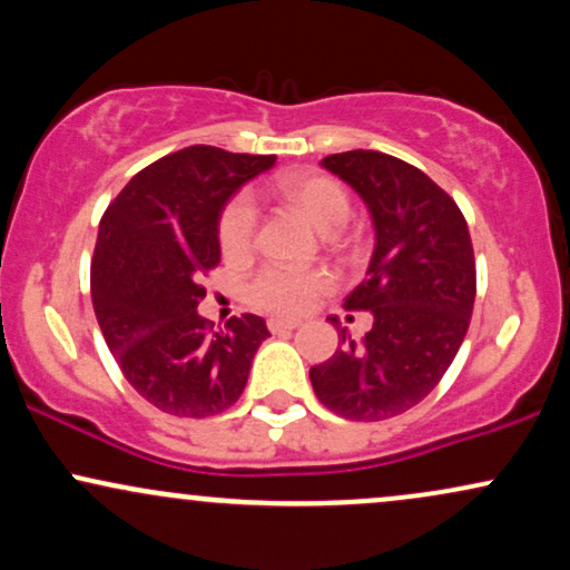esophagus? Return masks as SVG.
Instances as JSON below:
<instances>
[{
  "mask_svg": "<svg viewBox=\"0 0 570 570\" xmlns=\"http://www.w3.org/2000/svg\"><path fill=\"white\" fill-rule=\"evenodd\" d=\"M297 326H299V322H292V318H271V322H267V330H271L273 335L292 332V330H297Z\"/></svg>",
  "mask_w": 570,
  "mask_h": 570,
  "instance_id": "1",
  "label": "esophagus"
}]
</instances>
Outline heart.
Returning a JSON list of instances; mask_svg holds the SVG:
<instances>
[{
    "mask_svg": "<svg viewBox=\"0 0 570 570\" xmlns=\"http://www.w3.org/2000/svg\"><path fill=\"white\" fill-rule=\"evenodd\" d=\"M271 193L286 206L299 212L316 230L332 233L343 227L351 217V195L337 179L313 171H289L273 181ZM219 248L227 259H244L252 254L257 238V208L248 195L235 198L222 208L217 222ZM332 286V273L324 267H294L267 265L246 286V299L254 307L276 316H297L307 311L318 294Z\"/></svg>",
    "mask_w": 570,
    "mask_h": 570,
    "instance_id": "1",
    "label": "heart"
}]
</instances>
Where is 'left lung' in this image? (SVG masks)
<instances>
[{
	"instance_id": "8db88e82",
	"label": "left lung",
	"mask_w": 570,
	"mask_h": 570,
	"mask_svg": "<svg viewBox=\"0 0 570 570\" xmlns=\"http://www.w3.org/2000/svg\"><path fill=\"white\" fill-rule=\"evenodd\" d=\"M324 168L362 195L375 222L367 278L345 297L370 311L372 330L311 367L318 402L348 421H385L423 402L466 337L476 294L474 248L458 203L421 168L351 149ZM337 326V318H330Z\"/></svg>"
}]
</instances>
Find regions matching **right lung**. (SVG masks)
I'll return each mask as SVG.
<instances>
[{
	"label": "right lung",
	"mask_w": 570,
	"mask_h": 570,
	"mask_svg": "<svg viewBox=\"0 0 570 570\" xmlns=\"http://www.w3.org/2000/svg\"><path fill=\"white\" fill-rule=\"evenodd\" d=\"M273 160L193 144L141 168L104 212L94 311L126 381L160 412L208 417L233 407L271 337L254 313L214 330L195 307L206 297L200 281L219 265L222 206Z\"/></svg>",
	"instance_id": "right-lung-1"
}]
</instances>
